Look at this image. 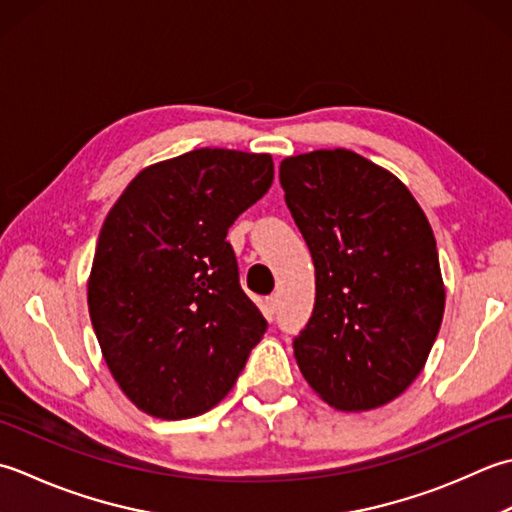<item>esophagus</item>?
Listing matches in <instances>:
<instances>
[{
  "mask_svg": "<svg viewBox=\"0 0 512 512\" xmlns=\"http://www.w3.org/2000/svg\"><path fill=\"white\" fill-rule=\"evenodd\" d=\"M276 309H278V296H267L265 298V311H267V314L274 316Z\"/></svg>",
  "mask_w": 512,
  "mask_h": 512,
  "instance_id": "1",
  "label": "esophagus"
}]
</instances>
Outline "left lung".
I'll return each mask as SVG.
<instances>
[{"label": "left lung", "mask_w": 512, "mask_h": 512, "mask_svg": "<svg viewBox=\"0 0 512 512\" xmlns=\"http://www.w3.org/2000/svg\"><path fill=\"white\" fill-rule=\"evenodd\" d=\"M280 185L316 267V305L294 338L300 373L340 411L395 400L424 369L444 316L422 207L351 150L289 156Z\"/></svg>", "instance_id": "obj_1"}]
</instances>
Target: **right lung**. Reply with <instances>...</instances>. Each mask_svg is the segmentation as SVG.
<instances>
[{
  "label": "right lung",
  "mask_w": 512,
  "mask_h": 512,
  "mask_svg": "<svg viewBox=\"0 0 512 512\" xmlns=\"http://www.w3.org/2000/svg\"><path fill=\"white\" fill-rule=\"evenodd\" d=\"M271 181L269 154L201 148L139 172L106 216L88 309L110 373L141 411H210L267 331L227 229Z\"/></svg>",
  "instance_id": "obj_1"
}]
</instances>
